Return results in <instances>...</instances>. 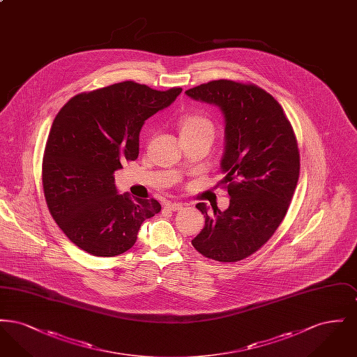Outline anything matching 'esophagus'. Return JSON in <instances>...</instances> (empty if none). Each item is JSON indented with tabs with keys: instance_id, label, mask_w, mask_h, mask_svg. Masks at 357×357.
Wrapping results in <instances>:
<instances>
[{
	"instance_id": "1",
	"label": "esophagus",
	"mask_w": 357,
	"mask_h": 357,
	"mask_svg": "<svg viewBox=\"0 0 357 357\" xmlns=\"http://www.w3.org/2000/svg\"><path fill=\"white\" fill-rule=\"evenodd\" d=\"M165 208L171 210V211H179V210L183 208V204H178V202H167L165 204Z\"/></svg>"
}]
</instances>
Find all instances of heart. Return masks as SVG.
<instances>
[{
  "label": "heart",
  "instance_id": "obj_1",
  "mask_svg": "<svg viewBox=\"0 0 357 357\" xmlns=\"http://www.w3.org/2000/svg\"><path fill=\"white\" fill-rule=\"evenodd\" d=\"M178 131L181 139L204 136L213 142L215 136V126L213 120L202 114H186L178 123Z\"/></svg>",
  "mask_w": 357,
  "mask_h": 357
}]
</instances>
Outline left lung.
<instances>
[{
    "label": "left lung",
    "instance_id": "8db88e82",
    "mask_svg": "<svg viewBox=\"0 0 357 357\" xmlns=\"http://www.w3.org/2000/svg\"><path fill=\"white\" fill-rule=\"evenodd\" d=\"M186 93L225 115L221 185L230 195L229 207L214 208L213 217L197 204L204 227L191 243L206 258L238 262L261 249L287 215L300 175L297 139L280 102L253 83L221 79Z\"/></svg>",
    "mask_w": 357,
    "mask_h": 357
}]
</instances>
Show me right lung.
<instances>
[{
  "mask_svg": "<svg viewBox=\"0 0 357 357\" xmlns=\"http://www.w3.org/2000/svg\"><path fill=\"white\" fill-rule=\"evenodd\" d=\"M181 92L121 82L73 96L53 120L43 156L45 201L59 227L86 253L123 255L142 223L160 211L153 198L118 194L114 171L135 160L144 120Z\"/></svg>",
  "mask_w": 357,
  "mask_h": 357,
  "instance_id": "1",
  "label": "right lung"
}]
</instances>
